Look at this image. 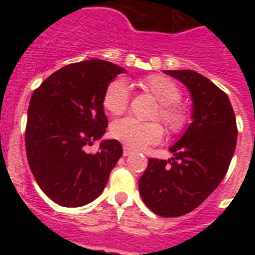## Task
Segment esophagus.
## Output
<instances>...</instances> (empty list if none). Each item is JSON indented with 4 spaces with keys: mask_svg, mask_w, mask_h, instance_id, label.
Here are the masks:
<instances>
[{
    "mask_svg": "<svg viewBox=\"0 0 255 255\" xmlns=\"http://www.w3.org/2000/svg\"><path fill=\"white\" fill-rule=\"evenodd\" d=\"M132 153H133V152H132L131 149H129V148H128V147H124L123 148V155L124 156H129V155H132Z\"/></svg>",
    "mask_w": 255,
    "mask_h": 255,
    "instance_id": "esophagus-1",
    "label": "esophagus"
}]
</instances>
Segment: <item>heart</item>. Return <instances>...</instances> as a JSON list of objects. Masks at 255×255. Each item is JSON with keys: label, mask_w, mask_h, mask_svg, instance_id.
Returning a JSON list of instances; mask_svg holds the SVG:
<instances>
[{"label": "heart", "mask_w": 255, "mask_h": 255, "mask_svg": "<svg viewBox=\"0 0 255 255\" xmlns=\"http://www.w3.org/2000/svg\"><path fill=\"white\" fill-rule=\"evenodd\" d=\"M136 86L152 95L159 102L155 116L163 120L172 133H177L185 127L188 112L178 100L181 99V88L170 78L164 75H149L140 79ZM103 108L114 116L122 115L129 103V88L123 79H115L106 87L103 94ZM111 136L131 149H143L151 144L159 143L164 129L157 122H140L133 118L116 120L110 128Z\"/></svg>", "instance_id": "b5f03b06"}]
</instances>
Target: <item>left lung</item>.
Wrapping results in <instances>:
<instances>
[{"label":"left lung","mask_w":255,"mask_h":255,"mask_svg":"<svg viewBox=\"0 0 255 255\" xmlns=\"http://www.w3.org/2000/svg\"><path fill=\"white\" fill-rule=\"evenodd\" d=\"M188 88L192 123L169 148V160L149 159L139 178L144 204L161 217L196 209L224 180L237 143L233 107L225 92L193 70H165Z\"/></svg>","instance_id":"8db88e82"}]
</instances>
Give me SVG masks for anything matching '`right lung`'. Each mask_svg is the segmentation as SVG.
<instances>
[{"label":"right lung","instance_id":"right-lung-1","mask_svg":"<svg viewBox=\"0 0 255 255\" xmlns=\"http://www.w3.org/2000/svg\"><path fill=\"white\" fill-rule=\"evenodd\" d=\"M123 67L90 59L62 67L33 92L26 124V155L38 185L58 205L94 201L123 155L118 140H102L98 153L87 145L102 139L108 119L104 90Z\"/></svg>","mask_w":255,"mask_h":255}]
</instances>
